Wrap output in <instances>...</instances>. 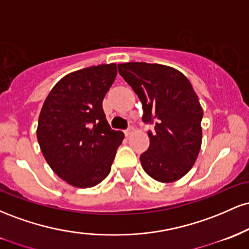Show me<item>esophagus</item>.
<instances>
[{
    "mask_svg": "<svg viewBox=\"0 0 249 249\" xmlns=\"http://www.w3.org/2000/svg\"><path fill=\"white\" fill-rule=\"evenodd\" d=\"M133 130H134V128H133L132 125H131V126H128V127L126 128V130L124 131V132H125V136H131V134L133 133Z\"/></svg>",
    "mask_w": 249,
    "mask_h": 249,
    "instance_id": "obj_1",
    "label": "esophagus"
}]
</instances>
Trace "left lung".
Here are the masks:
<instances>
[{
	"label": "left lung",
	"instance_id": "obj_1",
	"mask_svg": "<svg viewBox=\"0 0 249 249\" xmlns=\"http://www.w3.org/2000/svg\"><path fill=\"white\" fill-rule=\"evenodd\" d=\"M118 71L142 104L150 146L141 156L144 171L160 182L176 181L196 162L201 147L202 113L192 84L180 71L161 64L128 62Z\"/></svg>",
	"mask_w": 249,
	"mask_h": 249
}]
</instances>
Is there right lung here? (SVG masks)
<instances>
[{"label": "right lung", "mask_w": 249, "mask_h": 249, "mask_svg": "<svg viewBox=\"0 0 249 249\" xmlns=\"http://www.w3.org/2000/svg\"><path fill=\"white\" fill-rule=\"evenodd\" d=\"M116 76L115 63L77 70L57 83L42 107L39 147L53 172L75 187L107 178L124 139L110 127L102 105Z\"/></svg>", "instance_id": "right-lung-1"}]
</instances>
